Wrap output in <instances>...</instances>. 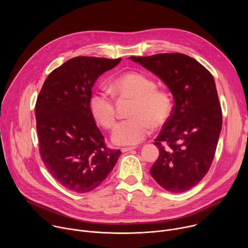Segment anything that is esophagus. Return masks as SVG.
<instances>
[{"label": "esophagus", "instance_id": "1", "mask_svg": "<svg viewBox=\"0 0 248 248\" xmlns=\"http://www.w3.org/2000/svg\"><path fill=\"white\" fill-rule=\"evenodd\" d=\"M133 149H135V147H124V148H122L121 150H122V152H127V151H131V150H133Z\"/></svg>", "mask_w": 248, "mask_h": 248}]
</instances>
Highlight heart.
<instances>
[{
  "label": "heart",
  "instance_id": "1",
  "mask_svg": "<svg viewBox=\"0 0 248 248\" xmlns=\"http://www.w3.org/2000/svg\"><path fill=\"white\" fill-rule=\"evenodd\" d=\"M121 98L135 99L130 113L132 117L118 124L112 140L118 145H136L151 132L152 125L161 126L170 117L172 98L169 91L157 88L156 81L143 74L127 73L115 78L110 86ZM94 120L106 128H112L117 122L115 100L102 88L93 91L89 101Z\"/></svg>",
  "mask_w": 248,
  "mask_h": 248
}]
</instances>
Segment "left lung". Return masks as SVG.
<instances>
[{"mask_svg": "<svg viewBox=\"0 0 248 248\" xmlns=\"http://www.w3.org/2000/svg\"><path fill=\"white\" fill-rule=\"evenodd\" d=\"M169 87L174 106L154 144L160 153L150 169L164 189L180 193L208 172L222 129V109L215 80L195 59L181 53L130 57Z\"/></svg>", "mask_w": 248, "mask_h": 248, "instance_id": "obj_1", "label": "left lung"}]
</instances>
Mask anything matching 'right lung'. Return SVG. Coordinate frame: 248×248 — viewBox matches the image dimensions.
Returning a JSON list of instances; mask_svg holds the SVG:
<instances>
[{
  "instance_id": "1",
  "label": "right lung",
  "mask_w": 248,
  "mask_h": 248,
  "mask_svg": "<svg viewBox=\"0 0 248 248\" xmlns=\"http://www.w3.org/2000/svg\"><path fill=\"white\" fill-rule=\"evenodd\" d=\"M122 59L76 57L54 69L35 105L41 159L53 178L77 193L98 187L122 152L110 149L91 115L92 87Z\"/></svg>"
}]
</instances>
